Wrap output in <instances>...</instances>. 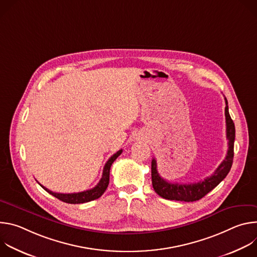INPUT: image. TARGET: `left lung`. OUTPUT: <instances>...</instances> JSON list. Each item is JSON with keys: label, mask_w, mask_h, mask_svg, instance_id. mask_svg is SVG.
<instances>
[{"label": "left lung", "mask_w": 257, "mask_h": 257, "mask_svg": "<svg viewBox=\"0 0 257 257\" xmlns=\"http://www.w3.org/2000/svg\"><path fill=\"white\" fill-rule=\"evenodd\" d=\"M226 100V107H225V116H226V125H227V139H228V153L225 160L222 164L217 167L214 173L210 176L205 178L202 181L193 184H178V183H170L164 180L159 172L156 159L152 161V181H153V187L155 191L163 198L170 199V200H177V201H186L192 202L201 199L205 196L209 191H211L214 187H216L219 183H221L226 176L229 174L233 159H234V141H235V125L231 116L229 114V107H228V100Z\"/></svg>", "instance_id": "8db88e82"}]
</instances>
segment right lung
<instances>
[{
	"label": "right lung",
	"instance_id": "obj_1",
	"mask_svg": "<svg viewBox=\"0 0 257 257\" xmlns=\"http://www.w3.org/2000/svg\"><path fill=\"white\" fill-rule=\"evenodd\" d=\"M122 150H120L119 152H117L115 155H113L111 158L108 159V161L105 163L103 170H102V176L101 179L99 180V182L97 183V185L89 190H85L82 192H78V193H57V192H53L49 189H47L46 187H44L43 185H41L47 192H49L50 194H52L53 196H55L56 198L67 202V203H73V204H78V203H84V202H88L94 199L99 198L103 192L105 191L107 185H108V181H109V169H111L112 164L116 161V159L122 154Z\"/></svg>",
	"mask_w": 257,
	"mask_h": 257
}]
</instances>
